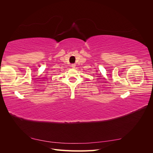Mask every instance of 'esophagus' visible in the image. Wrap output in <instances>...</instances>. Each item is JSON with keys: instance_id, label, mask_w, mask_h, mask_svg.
Masks as SVG:
<instances>
[{"instance_id": "1", "label": "esophagus", "mask_w": 153, "mask_h": 153, "mask_svg": "<svg viewBox=\"0 0 153 153\" xmlns=\"http://www.w3.org/2000/svg\"><path fill=\"white\" fill-rule=\"evenodd\" d=\"M75 66H76L75 64H71V68H75Z\"/></svg>"}]
</instances>
